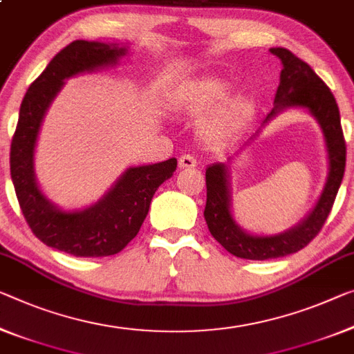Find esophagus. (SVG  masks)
Instances as JSON below:
<instances>
[{"instance_id": "1", "label": "esophagus", "mask_w": 354, "mask_h": 354, "mask_svg": "<svg viewBox=\"0 0 354 354\" xmlns=\"http://www.w3.org/2000/svg\"><path fill=\"white\" fill-rule=\"evenodd\" d=\"M196 165H198V161L192 155H182L180 160H178V167L180 169H189V167H194Z\"/></svg>"}]
</instances>
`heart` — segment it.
Instances as JSON below:
<instances>
[{"instance_id":"1","label":"heart","mask_w":354,"mask_h":354,"mask_svg":"<svg viewBox=\"0 0 354 354\" xmlns=\"http://www.w3.org/2000/svg\"><path fill=\"white\" fill-rule=\"evenodd\" d=\"M230 91L231 84L225 79L205 77L189 86V90L180 100L182 111L192 117L203 115L209 109L221 102L203 123V134L210 140H221L231 136L254 112V100L252 96L236 93L227 98L225 96ZM223 99L225 101L223 102Z\"/></svg>"}]
</instances>
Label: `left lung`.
<instances>
[{"mask_svg": "<svg viewBox=\"0 0 354 354\" xmlns=\"http://www.w3.org/2000/svg\"><path fill=\"white\" fill-rule=\"evenodd\" d=\"M270 53L280 58L283 69L277 88L274 109L263 120L264 127L286 109H306L322 128L328 150V177L322 194L310 214L296 226L272 236L247 232L237 225L232 215V192L230 167L225 162H214L205 169L207 203L204 218L215 241L237 258L264 261L286 257L308 245L322 230L339 192L345 172L346 145L340 124V112L335 97L322 79L306 62L283 47H272ZM259 133V129L257 134ZM232 156H230V161Z\"/></svg>", "mask_w": 354, "mask_h": 354, "instance_id": "left-lung-1", "label": "left lung"}]
</instances>
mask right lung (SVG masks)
<instances>
[{
    "label": "right lung",
    "instance_id": "right-lung-1",
    "mask_svg": "<svg viewBox=\"0 0 354 354\" xmlns=\"http://www.w3.org/2000/svg\"><path fill=\"white\" fill-rule=\"evenodd\" d=\"M128 47L100 41H74L50 59L21 101L10 144V178L20 209L35 236L73 257H111L128 245L149 214L160 185L172 177L177 160L128 167L90 207L64 210L42 193L36 180L35 150L42 120L64 86L84 73L115 66Z\"/></svg>",
    "mask_w": 354,
    "mask_h": 354
}]
</instances>
